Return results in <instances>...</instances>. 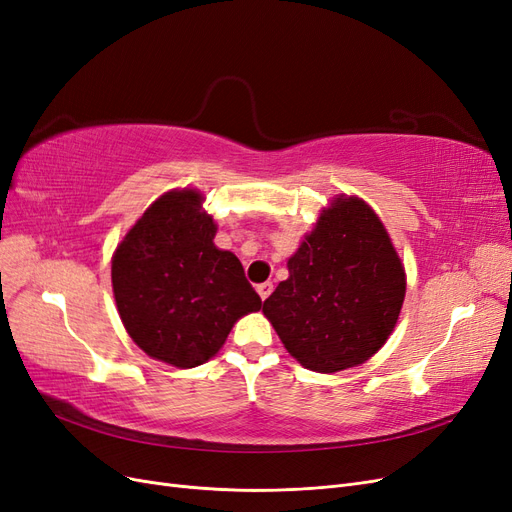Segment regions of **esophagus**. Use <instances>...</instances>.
Masks as SVG:
<instances>
[{"label":"esophagus","mask_w":512,"mask_h":512,"mask_svg":"<svg viewBox=\"0 0 512 512\" xmlns=\"http://www.w3.org/2000/svg\"><path fill=\"white\" fill-rule=\"evenodd\" d=\"M258 294H260V299L265 301V299H269V294L273 292V284L271 282H265V284H258Z\"/></svg>","instance_id":"1"}]
</instances>
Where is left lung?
<instances>
[{
	"label": "left lung",
	"mask_w": 512,
	"mask_h": 512,
	"mask_svg": "<svg viewBox=\"0 0 512 512\" xmlns=\"http://www.w3.org/2000/svg\"><path fill=\"white\" fill-rule=\"evenodd\" d=\"M262 312L305 369L335 374L374 356L393 333L406 271L365 200L339 196L288 258Z\"/></svg>",
	"instance_id": "left-lung-1"
}]
</instances>
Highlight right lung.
<instances>
[{"label": "right lung", "instance_id": "obj_1", "mask_svg": "<svg viewBox=\"0 0 512 512\" xmlns=\"http://www.w3.org/2000/svg\"><path fill=\"white\" fill-rule=\"evenodd\" d=\"M203 194L160 196L117 245L113 292L123 327L151 359L179 369L218 354L241 316L262 301L239 258L218 250Z\"/></svg>", "mask_w": 512, "mask_h": 512}]
</instances>
